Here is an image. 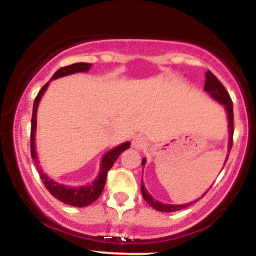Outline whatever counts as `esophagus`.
<instances>
[{
    "mask_svg": "<svg viewBox=\"0 0 256 256\" xmlns=\"http://www.w3.org/2000/svg\"><path fill=\"white\" fill-rule=\"evenodd\" d=\"M132 145H134V148L137 150H142L146 148V139L142 137H136L132 142Z\"/></svg>",
    "mask_w": 256,
    "mask_h": 256,
    "instance_id": "esophagus-1",
    "label": "esophagus"
}]
</instances>
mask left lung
<instances>
[{"label": "left lung", "instance_id": "1", "mask_svg": "<svg viewBox=\"0 0 256 256\" xmlns=\"http://www.w3.org/2000/svg\"><path fill=\"white\" fill-rule=\"evenodd\" d=\"M204 90H205L206 92H208L210 96L214 98V100L219 102L220 104L224 105V108H226V111L228 114L227 117H228V120H230V122H228V128H230V142H228V151H230L232 145H233L234 116H233V102H232V100H230V94L227 92V90L224 88L222 83H221V82L218 80V78L214 76V74L210 72V70L206 72V80H205V88H204ZM228 154H230V153H228ZM227 159H226V162H227ZM145 162H146V159H142V165H145ZM142 198L145 199V202H148L150 206H152L154 210H159V212H166V213L176 212V210H182L184 208H186L187 206L192 205L193 204V202H192L188 204H184V205H168V204H162V202H156V200L153 199V196H151V194L146 190L145 186L142 185ZM205 194H204V196H205ZM196 202H198V200H196Z\"/></svg>", "mask_w": 256, "mask_h": 256}]
</instances>
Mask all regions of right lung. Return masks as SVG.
I'll list each match as a JSON object with an SVG mask.
<instances>
[{
  "label": "right lung",
  "mask_w": 256,
  "mask_h": 256,
  "mask_svg": "<svg viewBox=\"0 0 256 256\" xmlns=\"http://www.w3.org/2000/svg\"><path fill=\"white\" fill-rule=\"evenodd\" d=\"M90 66H91L90 63H74V64H71V66H63L54 74V76L51 77V80H57V78L63 77V76H68V74H71L88 71ZM48 85H49V82H48V83L40 88V92L37 94L35 100H34L32 130H30V153H32V158L34 160V162H35L37 171L40 173V180H42L44 186L46 187V190H49V192L52 194L56 199H58L60 202L66 204V205L74 206V207L88 206L90 204L96 202L98 198L100 196V194L104 190L105 182H106L108 170L114 166V162L118 159V156L122 154V152L130 148V142H122V144L117 146V148L110 150V151L103 156V159H102V164H100V174H98L96 180H94L92 184H90V185L82 186V187H68V186L60 185V184L54 182L52 179H50L49 176L46 174V173H43L42 168H40V166L38 165V160H37V154L35 151L37 106H38V103L40 98L43 96V94L46 92Z\"/></svg>",
  "instance_id": "obj_1"
}]
</instances>
